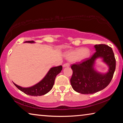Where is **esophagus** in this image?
<instances>
[{
  "mask_svg": "<svg viewBox=\"0 0 123 123\" xmlns=\"http://www.w3.org/2000/svg\"><path fill=\"white\" fill-rule=\"evenodd\" d=\"M69 66H70L69 63H64V64H63V67H69Z\"/></svg>",
  "mask_w": 123,
  "mask_h": 123,
  "instance_id": "1",
  "label": "esophagus"
}]
</instances>
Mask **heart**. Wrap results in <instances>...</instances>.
I'll list each match as a JSON object with an SVG mask.
<instances>
[{"label":"heart","mask_w":123,"mask_h":123,"mask_svg":"<svg viewBox=\"0 0 123 123\" xmlns=\"http://www.w3.org/2000/svg\"><path fill=\"white\" fill-rule=\"evenodd\" d=\"M64 55L68 60L75 62H81L89 56L90 50L88 48H77L67 51Z\"/></svg>","instance_id":"obj_1"}]
</instances>
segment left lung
Listing matches in <instances>:
<instances>
[{
  "label": "left lung",
  "instance_id": "left-lung-1",
  "mask_svg": "<svg viewBox=\"0 0 123 123\" xmlns=\"http://www.w3.org/2000/svg\"><path fill=\"white\" fill-rule=\"evenodd\" d=\"M94 48L95 52L90 58L71 66L73 75L70 84L75 91L81 94H93L103 90L111 82L116 69V59L111 48L105 44H96ZM98 58H101L109 68L105 74L95 68Z\"/></svg>",
  "mask_w": 123,
  "mask_h": 123
}]
</instances>
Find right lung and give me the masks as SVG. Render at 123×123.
I'll use <instances>...</instances> for the list:
<instances>
[{
    "mask_svg": "<svg viewBox=\"0 0 123 123\" xmlns=\"http://www.w3.org/2000/svg\"><path fill=\"white\" fill-rule=\"evenodd\" d=\"M24 43H34V41H26ZM62 66L52 67L45 75V76L37 84L29 87H23L13 82L17 88L25 94L31 96H41L48 93L54 86L57 75L61 72Z\"/></svg>",
    "mask_w": 123,
    "mask_h": 123,
    "instance_id": "obj_1",
    "label": "right lung"
}]
</instances>
